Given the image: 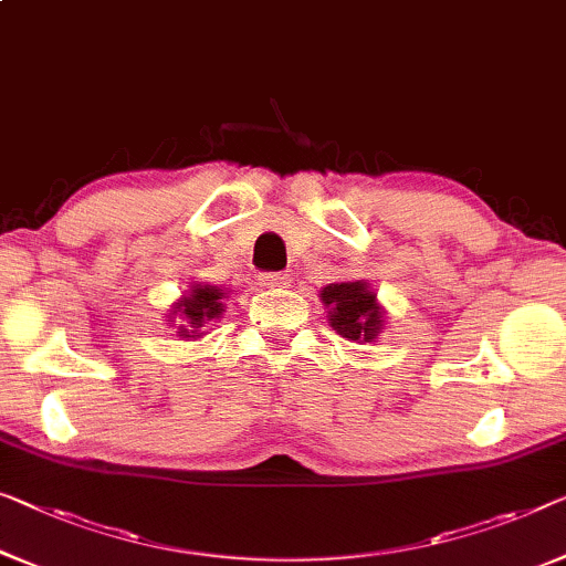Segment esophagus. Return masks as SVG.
<instances>
[{
    "mask_svg": "<svg viewBox=\"0 0 566 566\" xmlns=\"http://www.w3.org/2000/svg\"><path fill=\"white\" fill-rule=\"evenodd\" d=\"M290 274L284 272H269V274H261V286H272V290H284V286H290Z\"/></svg>",
    "mask_w": 566,
    "mask_h": 566,
    "instance_id": "1",
    "label": "esophagus"
}]
</instances>
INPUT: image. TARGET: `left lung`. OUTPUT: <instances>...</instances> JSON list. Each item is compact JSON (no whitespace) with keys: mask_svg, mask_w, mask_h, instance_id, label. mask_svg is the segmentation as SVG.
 I'll use <instances>...</instances> for the list:
<instances>
[{"mask_svg":"<svg viewBox=\"0 0 566 566\" xmlns=\"http://www.w3.org/2000/svg\"><path fill=\"white\" fill-rule=\"evenodd\" d=\"M325 307H331L327 317L337 335L348 340H366L370 343L376 333L381 331V310L376 305L374 292H368L366 282H340L327 284L323 292Z\"/></svg>","mask_w":566,"mask_h":566,"instance_id":"8db88e82","label":"left lung"}]
</instances>
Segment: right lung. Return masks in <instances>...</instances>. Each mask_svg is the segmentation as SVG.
<instances>
[{"mask_svg":"<svg viewBox=\"0 0 566 566\" xmlns=\"http://www.w3.org/2000/svg\"><path fill=\"white\" fill-rule=\"evenodd\" d=\"M221 300H223V290H218V286H210V284L192 286V292L188 294V297L177 302L172 310V315L175 312H180V319H182L180 335L182 337L202 335L200 333L202 327H208V323H213V319L223 312Z\"/></svg>","mask_w":566,"mask_h":566,"instance_id":"obj_1","label":"right lung"}]
</instances>
